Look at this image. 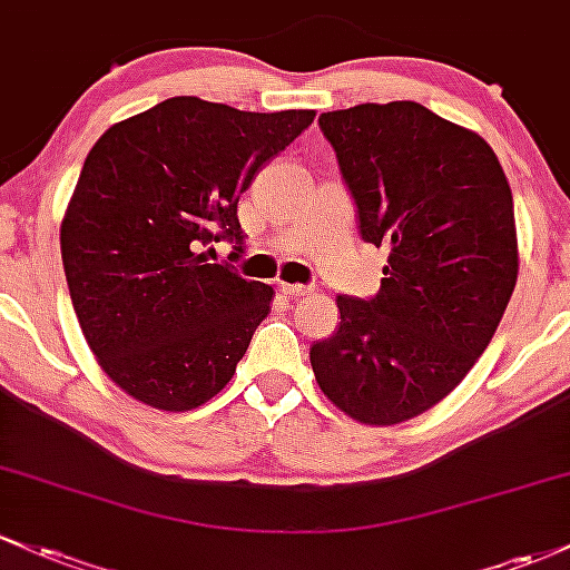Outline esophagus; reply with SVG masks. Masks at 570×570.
<instances>
[{"label":"esophagus","instance_id":"obj_1","mask_svg":"<svg viewBox=\"0 0 570 570\" xmlns=\"http://www.w3.org/2000/svg\"><path fill=\"white\" fill-rule=\"evenodd\" d=\"M278 292H284V295H289V297H305V295H311L308 286H303V284H286V281H278Z\"/></svg>","mask_w":570,"mask_h":570}]
</instances>
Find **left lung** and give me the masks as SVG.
<instances>
[{"label":"left lung","mask_w":570,"mask_h":570,"mask_svg":"<svg viewBox=\"0 0 570 570\" xmlns=\"http://www.w3.org/2000/svg\"><path fill=\"white\" fill-rule=\"evenodd\" d=\"M365 243L390 248L376 297L337 295L341 327L311 346L343 414L397 424L441 403L490 346L519 252L514 199L495 151L419 102L318 116Z\"/></svg>","instance_id":"1"}]
</instances>
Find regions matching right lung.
<instances>
[{"instance_id": "obj_1", "label": "right lung", "mask_w": 570, "mask_h": 570, "mask_svg": "<svg viewBox=\"0 0 570 570\" xmlns=\"http://www.w3.org/2000/svg\"><path fill=\"white\" fill-rule=\"evenodd\" d=\"M314 116L173 97L94 142L61 262L86 343L127 395L191 411L235 376L275 292L197 248L235 240L240 252L237 199Z\"/></svg>"}]
</instances>
